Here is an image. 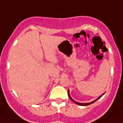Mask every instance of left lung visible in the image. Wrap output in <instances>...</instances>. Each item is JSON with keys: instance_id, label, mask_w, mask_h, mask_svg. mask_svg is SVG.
Wrapping results in <instances>:
<instances>
[{"instance_id": "obj_1", "label": "left lung", "mask_w": 123, "mask_h": 123, "mask_svg": "<svg viewBox=\"0 0 123 123\" xmlns=\"http://www.w3.org/2000/svg\"><path fill=\"white\" fill-rule=\"evenodd\" d=\"M104 93L103 94H102V95H101V96H99V97H98V98H97V99H96V100H94V101H92V102H89V103H80V102H76L75 100H74V99H72V97H71V96H70V94H69V91H68V97H70V99H71V100H72L73 102H74V103H75L76 104H77V105H90V104H92V103H94V102H96V100H97V99H100V97H102V96H103V95H104Z\"/></svg>"}]
</instances>
